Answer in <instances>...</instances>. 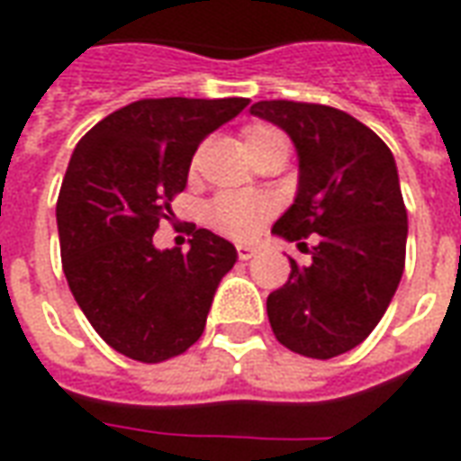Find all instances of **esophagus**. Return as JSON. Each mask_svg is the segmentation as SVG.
<instances>
[{
	"mask_svg": "<svg viewBox=\"0 0 461 461\" xmlns=\"http://www.w3.org/2000/svg\"><path fill=\"white\" fill-rule=\"evenodd\" d=\"M237 254H240L241 261H249L259 254V249H257V247H249V244H240V247H237Z\"/></svg>",
	"mask_w": 461,
	"mask_h": 461,
	"instance_id": "1",
	"label": "esophagus"
}]
</instances>
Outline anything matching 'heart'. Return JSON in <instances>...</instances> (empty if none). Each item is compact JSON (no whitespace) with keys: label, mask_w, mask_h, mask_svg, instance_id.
<instances>
[{"label":"heart","mask_w":461,"mask_h":461,"mask_svg":"<svg viewBox=\"0 0 461 461\" xmlns=\"http://www.w3.org/2000/svg\"><path fill=\"white\" fill-rule=\"evenodd\" d=\"M274 145H286V138L271 125H249L244 131V148L249 152V158L269 150ZM269 200H264L259 194H244V192H221L207 207V220L212 227L231 240L254 237L261 224L269 220Z\"/></svg>","instance_id":"obj_1"}]
</instances>
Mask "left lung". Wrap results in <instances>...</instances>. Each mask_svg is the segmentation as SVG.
<instances>
[{
  "instance_id": "8db88e82",
  "label": "left lung",
  "mask_w": 461,
  "mask_h": 461,
  "mask_svg": "<svg viewBox=\"0 0 461 461\" xmlns=\"http://www.w3.org/2000/svg\"><path fill=\"white\" fill-rule=\"evenodd\" d=\"M251 115L279 125L299 152V190L271 231L311 247L267 313L281 346L329 360L360 346L395 296L405 269L407 210L395 158L367 125L339 108L259 101Z\"/></svg>"
}]
</instances>
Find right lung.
Here are the masks:
<instances>
[{
  "mask_svg": "<svg viewBox=\"0 0 461 461\" xmlns=\"http://www.w3.org/2000/svg\"><path fill=\"white\" fill-rule=\"evenodd\" d=\"M249 98H145L115 111L76 145L56 202L68 289L95 333L122 356L162 363L204 330L234 244L194 230L190 251L158 249L200 142Z\"/></svg>",
  "mask_w": 461,
  "mask_h": 461,
  "instance_id": "obj_1",
  "label": "right lung"
}]
</instances>
